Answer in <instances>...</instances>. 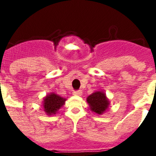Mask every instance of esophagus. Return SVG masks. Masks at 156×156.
Here are the masks:
<instances>
[{
  "mask_svg": "<svg viewBox=\"0 0 156 156\" xmlns=\"http://www.w3.org/2000/svg\"><path fill=\"white\" fill-rule=\"evenodd\" d=\"M73 94L74 95H79V96H80V95H83V91H82V90H74V91H73Z\"/></svg>",
  "mask_w": 156,
  "mask_h": 156,
  "instance_id": "1",
  "label": "esophagus"
}]
</instances>
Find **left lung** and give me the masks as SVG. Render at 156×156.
Segmentation results:
<instances>
[{"label": "left lung", "instance_id": "obj_1", "mask_svg": "<svg viewBox=\"0 0 156 156\" xmlns=\"http://www.w3.org/2000/svg\"><path fill=\"white\" fill-rule=\"evenodd\" d=\"M90 109L95 113L103 114L108 108L109 100L103 91H95L87 98Z\"/></svg>", "mask_w": 156, "mask_h": 156}]
</instances>
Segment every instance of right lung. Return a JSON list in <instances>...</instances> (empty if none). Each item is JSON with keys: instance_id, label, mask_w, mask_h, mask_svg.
<instances>
[{"instance_id": "1", "label": "right lung", "mask_w": 156, "mask_h": 156, "mask_svg": "<svg viewBox=\"0 0 156 156\" xmlns=\"http://www.w3.org/2000/svg\"><path fill=\"white\" fill-rule=\"evenodd\" d=\"M66 99L62 98L55 93H50L44 98V111L48 115H53L57 112L59 109L63 106Z\"/></svg>"}]
</instances>
